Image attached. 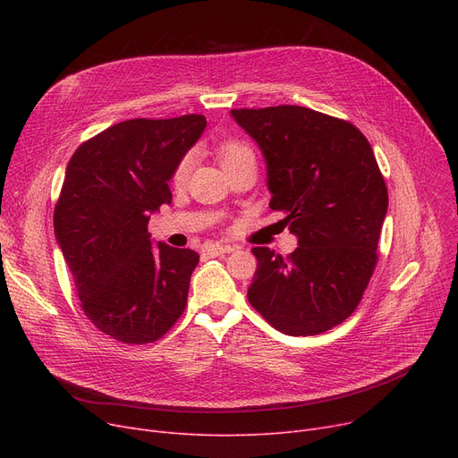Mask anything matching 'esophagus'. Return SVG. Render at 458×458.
I'll return each instance as SVG.
<instances>
[{"label": "esophagus", "instance_id": "esophagus-1", "mask_svg": "<svg viewBox=\"0 0 458 458\" xmlns=\"http://www.w3.org/2000/svg\"><path fill=\"white\" fill-rule=\"evenodd\" d=\"M232 250H233V247H230V245H219V243H209V245L204 247V252H206V256H209V258L223 256V254H228V252H232Z\"/></svg>", "mask_w": 458, "mask_h": 458}]
</instances>
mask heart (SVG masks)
I'll list each match as a JSON object with an SVG mask.
<instances>
[{"label": "heart", "mask_w": 458, "mask_h": 458, "mask_svg": "<svg viewBox=\"0 0 458 458\" xmlns=\"http://www.w3.org/2000/svg\"><path fill=\"white\" fill-rule=\"evenodd\" d=\"M219 157H221L223 166H226V165H230L237 159H242V157H254V156H252V150L242 142H223L219 147ZM189 171H191V156H185L176 166L174 182L182 183L187 178Z\"/></svg>", "instance_id": "heart-1"}]
</instances>
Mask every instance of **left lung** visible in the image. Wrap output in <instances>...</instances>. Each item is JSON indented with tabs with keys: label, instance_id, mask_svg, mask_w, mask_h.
Wrapping results in <instances>:
<instances>
[{
	"label": "left lung",
	"instance_id": "8db88e82",
	"mask_svg": "<svg viewBox=\"0 0 458 458\" xmlns=\"http://www.w3.org/2000/svg\"><path fill=\"white\" fill-rule=\"evenodd\" d=\"M267 163L271 209L299 247H254L249 302L287 335L344 323L371 280L388 189L371 144L347 120L301 106L232 109Z\"/></svg>",
	"mask_w": 458,
	"mask_h": 458
}]
</instances>
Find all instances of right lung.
<instances>
[{
    "label": "right lung",
    "mask_w": 458,
    "mask_h": 458,
    "mask_svg": "<svg viewBox=\"0 0 458 458\" xmlns=\"http://www.w3.org/2000/svg\"><path fill=\"white\" fill-rule=\"evenodd\" d=\"M206 128L204 114L131 118L85 140L66 165L54 228L89 321L123 344H152L180 319L199 263L152 245L150 215Z\"/></svg>",
    "instance_id": "obj_1"
}]
</instances>
